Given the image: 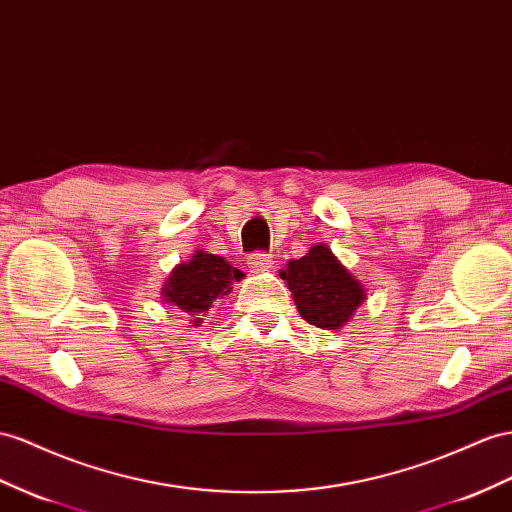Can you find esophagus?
<instances>
[{"mask_svg":"<svg viewBox=\"0 0 512 512\" xmlns=\"http://www.w3.org/2000/svg\"><path fill=\"white\" fill-rule=\"evenodd\" d=\"M248 268H253V270H270L272 268V257L266 255V253L248 255Z\"/></svg>","mask_w":512,"mask_h":512,"instance_id":"esophagus-1","label":"esophagus"}]
</instances>
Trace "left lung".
Returning <instances> with one entry per match:
<instances>
[{"mask_svg": "<svg viewBox=\"0 0 512 512\" xmlns=\"http://www.w3.org/2000/svg\"><path fill=\"white\" fill-rule=\"evenodd\" d=\"M281 279L290 287L300 318L324 331L342 329L365 300L363 285L326 244L311 246L305 257L290 261Z\"/></svg>", "mask_w": 512, "mask_h": 512, "instance_id": "obj_1", "label": "left lung"}]
</instances>
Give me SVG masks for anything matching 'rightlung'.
I'll use <instances>...</instances> for the list:
<instances>
[{
  "instance_id": "1",
  "label": "right lung",
  "mask_w": 512,
  "mask_h": 512,
  "mask_svg": "<svg viewBox=\"0 0 512 512\" xmlns=\"http://www.w3.org/2000/svg\"><path fill=\"white\" fill-rule=\"evenodd\" d=\"M242 277L244 274L233 268L225 257L196 251L190 261L170 272L162 287V296L166 303L192 316V326H199V316H205L214 300L227 296L233 281H240Z\"/></svg>"
}]
</instances>
